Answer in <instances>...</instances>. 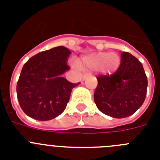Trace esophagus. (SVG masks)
<instances>
[{"label": "esophagus", "mask_w": 160, "mask_h": 160, "mask_svg": "<svg viewBox=\"0 0 160 160\" xmlns=\"http://www.w3.org/2000/svg\"><path fill=\"white\" fill-rule=\"evenodd\" d=\"M87 74H84V75L82 76V81H84L85 78H87Z\"/></svg>", "instance_id": "1"}]
</instances>
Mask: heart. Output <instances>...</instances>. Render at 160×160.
Listing matches in <instances>:
<instances>
[{
	"label": "heart",
	"mask_w": 160,
	"mask_h": 160,
	"mask_svg": "<svg viewBox=\"0 0 160 160\" xmlns=\"http://www.w3.org/2000/svg\"><path fill=\"white\" fill-rule=\"evenodd\" d=\"M120 58L115 53H93L84 57L79 63V67L88 70L100 69L105 73H111L117 70L119 66Z\"/></svg>",
	"instance_id": "obj_1"
}]
</instances>
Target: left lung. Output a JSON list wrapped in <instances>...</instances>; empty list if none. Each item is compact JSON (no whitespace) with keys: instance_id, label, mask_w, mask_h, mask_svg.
I'll list each match as a JSON object with an SVG mask.
<instances>
[{"instance_id":"obj_1","label":"left lung","mask_w":160,"mask_h":160,"mask_svg":"<svg viewBox=\"0 0 160 160\" xmlns=\"http://www.w3.org/2000/svg\"><path fill=\"white\" fill-rule=\"evenodd\" d=\"M94 99L103 114L116 118L128 117L142 105L147 94L148 78L142 63L128 52L121 53L118 70L111 75L97 78Z\"/></svg>"}]
</instances>
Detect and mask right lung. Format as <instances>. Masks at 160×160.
Masks as SVG:
<instances>
[{"instance_id": "right-lung-1", "label": "right lung", "mask_w": 160, "mask_h": 160, "mask_svg": "<svg viewBox=\"0 0 160 160\" xmlns=\"http://www.w3.org/2000/svg\"><path fill=\"white\" fill-rule=\"evenodd\" d=\"M70 54L67 48L58 46L38 53L24 65L17 94L20 107L28 116L47 121L65 111L72 89L79 84L62 77L70 69L67 65Z\"/></svg>"}]
</instances>
